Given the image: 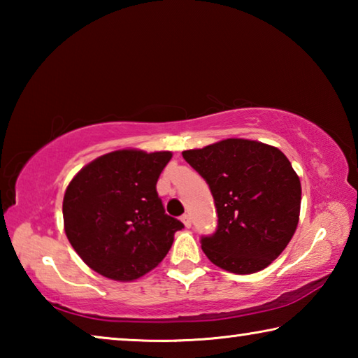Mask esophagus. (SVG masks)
<instances>
[{
	"label": "esophagus",
	"instance_id": "obj_1",
	"mask_svg": "<svg viewBox=\"0 0 358 358\" xmlns=\"http://www.w3.org/2000/svg\"><path fill=\"white\" fill-rule=\"evenodd\" d=\"M181 221H183V224L186 227H191V216L189 213H185L183 216H181Z\"/></svg>",
	"mask_w": 358,
	"mask_h": 358
}]
</instances>
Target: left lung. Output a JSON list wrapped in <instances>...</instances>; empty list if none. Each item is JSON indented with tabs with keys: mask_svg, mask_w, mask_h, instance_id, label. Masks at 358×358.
<instances>
[{
	"mask_svg": "<svg viewBox=\"0 0 358 358\" xmlns=\"http://www.w3.org/2000/svg\"><path fill=\"white\" fill-rule=\"evenodd\" d=\"M213 194L217 229L202 237L211 262L230 273L264 270L294 237L301 185L281 150L248 138H226L183 151Z\"/></svg>",
	"mask_w": 358,
	"mask_h": 358,
	"instance_id": "left-lung-1",
	"label": "left lung"
}]
</instances>
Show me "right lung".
Here are the masks:
<instances>
[{"label":"right lung","instance_id":"obj_1","mask_svg":"<svg viewBox=\"0 0 358 358\" xmlns=\"http://www.w3.org/2000/svg\"><path fill=\"white\" fill-rule=\"evenodd\" d=\"M171 151L118 150L90 162L63 199L64 232L90 268L134 281L159 265L185 226L166 215L156 191Z\"/></svg>","mask_w":358,"mask_h":358}]
</instances>
